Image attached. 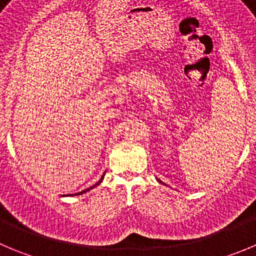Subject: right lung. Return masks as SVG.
<instances>
[{
  "instance_id": "1",
  "label": "right lung",
  "mask_w": 256,
  "mask_h": 256,
  "mask_svg": "<svg viewBox=\"0 0 256 256\" xmlns=\"http://www.w3.org/2000/svg\"><path fill=\"white\" fill-rule=\"evenodd\" d=\"M102 179H104V176H102V178H101V179H100V182H97V183H96V184H94V186H92V187H90V188H87V190H82V192H80V193H76V194H82V193H84V192H87V190H92V188H94V187H96V186H98V184H100V183H101V182H102Z\"/></svg>"
}]
</instances>
